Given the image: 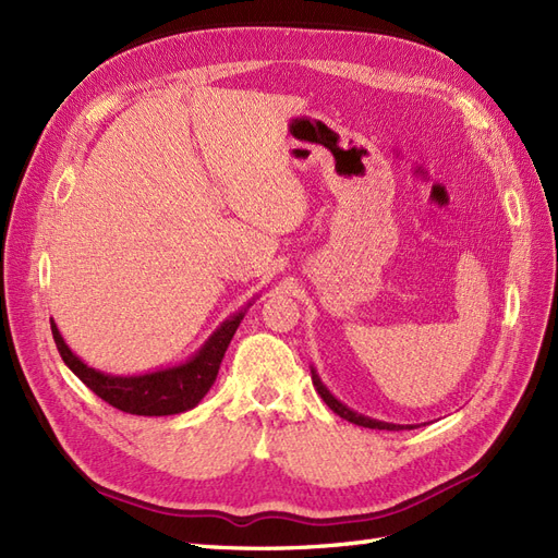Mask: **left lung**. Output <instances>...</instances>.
I'll list each match as a JSON object with an SVG mask.
<instances>
[{"instance_id":"8db88e82","label":"left lung","mask_w":558,"mask_h":558,"mask_svg":"<svg viewBox=\"0 0 558 558\" xmlns=\"http://www.w3.org/2000/svg\"><path fill=\"white\" fill-rule=\"evenodd\" d=\"M312 381H314V388L318 391V396L324 398V402L328 404V408H330L337 416H342V418L351 421V424L363 426V428H377V430H412V428H416L414 424L402 426V424H388V421H379V418H369V416H365V414H359L356 410L347 408V404H344L342 400H337V398L330 393V388H328L324 381H320V377H318L314 365H312Z\"/></svg>"}]
</instances>
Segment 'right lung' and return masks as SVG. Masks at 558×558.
Segmentation results:
<instances>
[{
    "label": "right lung",
    "instance_id": "obj_1",
    "mask_svg": "<svg viewBox=\"0 0 558 558\" xmlns=\"http://www.w3.org/2000/svg\"><path fill=\"white\" fill-rule=\"evenodd\" d=\"M253 302H256V298H251L242 310L230 314L191 359L142 375H111L102 373V369H95L86 361H81L70 349V344L64 342L56 320H50V330H53V340L58 344L64 365L70 367L95 396L128 414L170 416L197 408L199 400L209 393V388L216 381L218 367H221V361L230 347L232 335L238 332L242 318Z\"/></svg>",
    "mask_w": 558,
    "mask_h": 558
}]
</instances>
